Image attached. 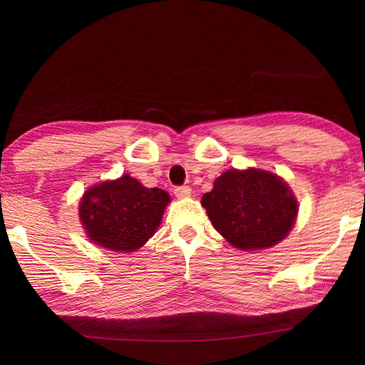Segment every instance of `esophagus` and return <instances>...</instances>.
Segmentation results:
<instances>
[{
  "label": "esophagus",
  "instance_id": "esophagus-1",
  "mask_svg": "<svg viewBox=\"0 0 365 365\" xmlns=\"http://www.w3.org/2000/svg\"><path fill=\"white\" fill-rule=\"evenodd\" d=\"M174 195L178 197V199H187L191 196V188L190 187H177L174 190Z\"/></svg>",
  "mask_w": 365,
  "mask_h": 365
}]
</instances>
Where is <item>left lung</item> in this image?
<instances>
[{"label": "left lung", "mask_w": 365, "mask_h": 365, "mask_svg": "<svg viewBox=\"0 0 365 365\" xmlns=\"http://www.w3.org/2000/svg\"><path fill=\"white\" fill-rule=\"evenodd\" d=\"M213 227L242 251L277 245L292 230L298 202L287 183L262 169H229L202 196Z\"/></svg>", "instance_id": "8db88e82"}]
</instances>
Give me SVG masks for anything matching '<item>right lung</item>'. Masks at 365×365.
<instances>
[{"mask_svg":"<svg viewBox=\"0 0 365 365\" xmlns=\"http://www.w3.org/2000/svg\"><path fill=\"white\" fill-rule=\"evenodd\" d=\"M169 200L166 191L145 188L125 174L84 192L80 220L96 245L119 252H133L155 234Z\"/></svg>","mask_w":365,"mask_h":365,"instance_id":"1","label":"right lung"}]
</instances>
